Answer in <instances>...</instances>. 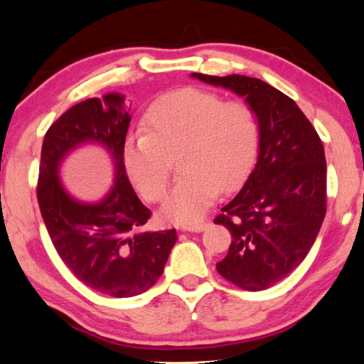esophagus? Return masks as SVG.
<instances>
[{
  "label": "esophagus",
  "instance_id": "obj_1",
  "mask_svg": "<svg viewBox=\"0 0 364 364\" xmlns=\"http://www.w3.org/2000/svg\"><path fill=\"white\" fill-rule=\"evenodd\" d=\"M206 227H208L206 222H194V223H191V225L183 227V230H186V231H196V233H198V231H203Z\"/></svg>",
  "mask_w": 364,
  "mask_h": 364
}]
</instances>
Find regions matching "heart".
<instances>
[{"instance_id":"obj_1","label":"heart","mask_w":364,"mask_h":364,"mask_svg":"<svg viewBox=\"0 0 364 364\" xmlns=\"http://www.w3.org/2000/svg\"><path fill=\"white\" fill-rule=\"evenodd\" d=\"M146 133L131 136L125 146L127 175L149 202L167 189L176 156L183 173L168 192L162 214L191 225L218 198L241 183L259 146V120L244 100L219 92L183 87L156 100L145 115Z\"/></svg>"}]
</instances>
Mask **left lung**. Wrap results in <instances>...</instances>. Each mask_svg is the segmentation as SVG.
<instances>
[{
	"label": "left lung",
	"instance_id": "1",
	"mask_svg": "<svg viewBox=\"0 0 364 364\" xmlns=\"http://www.w3.org/2000/svg\"><path fill=\"white\" fill-rule=\"evenodd\" d=\"M244 97L259 120L258 161L214 223L230 230L218 272L245 291H262L296 269L313 247L327 211L321 137L292 98L258 78L191 73Z\"/></svg>",
	"mask_w": 364,
	"mask_h": 364
}]
</instances>
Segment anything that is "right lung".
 Instances as JSON below:
<instances>
[{"label": "right lung", "instance_id": "1", "mask_svg": "<svg viewBox=\"0 0 364 364\" xmlns=\"http://www.w3.org/2000/svg\"><path fill=\"white\" fill-rule=\"evenodd\" d=\"M125 97L107 94L70 107L48 128L42 144L37 200L60 259L90 289L133 297L158 282L176 242V231H144L151 211L128 180L123 151L131 114ZM100 143L114 162V186L97 204L65 191L58 167L82 143Z\"/></svg>", "mask_w": 364, "mask_h": 364}]
</instances>
